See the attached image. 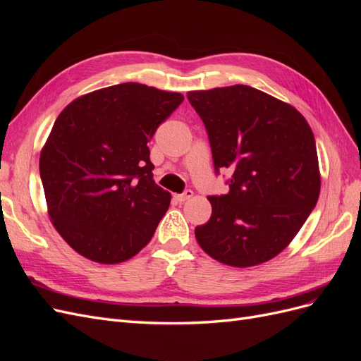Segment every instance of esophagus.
Listing matches in <instances>:
<instances>
[{
  "instance_id": "obj_1",
  "label": "esophagus",
  "mask_w": 361,
  "mask_h": 361,
  "mask_svg": "<svg viewBox=\"0 0 361 361\" xmlns=\"http://www.w3.org/2000/svg\"><path fill=\"white\" fill-rule=\"evenodd\" d=\"M192 195H194V192L191 190H187L183 194H174V199H176L179 203H182V202L190 200Z\"/></svg>"
}]
</instances>
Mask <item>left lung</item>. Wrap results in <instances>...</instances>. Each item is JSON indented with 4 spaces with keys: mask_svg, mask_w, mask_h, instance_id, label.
<instances>
[{
    "mask_svg": "<svg viewBox=\"0 0 361 361\" xmlns=\"http://www.w3.org/2000/svg\"><path fill=\"white\" fill-rule=\"evenodd\" d=\"M209 137L215 169H231L228 192L207 197L195 227L204 253L224 265H260L285 250L319 197L318 152L307 120L250 85L188 92Z\"/></svg>",
    "mask_w": 361,
    "mask_h": 361,
    "instance_id": "8db88e82",
    "label": "left lung"
}]
</instances>
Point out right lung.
<instances>
[{
    "mask_svg": "<svg viewBox=\"0 0 361 361\" xmlns=\"http://www.w3.org/2000/svg\"><path fill=\"white\" fill-rule=\"evenodd\" d=\"M180 93L123 82L82 94L57 117L40 152L52 226L76 253L114 265L154 236L171 194L155 183L147 141Z\"/></svg>",
    "mask_w": 361,
    "mask_h": 361,
    "instance_id": "add662e5",
    "label": "right lung"
}]
</instances>
